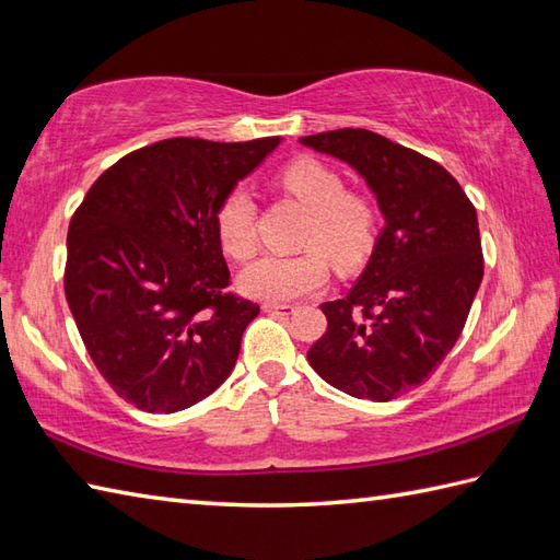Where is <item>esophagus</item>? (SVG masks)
<instances>
[{"instance_id": "34e87169", "label": "esophagus", "mask_w": 560, "mask_h": 560, "mask_svg": "<svg viewBox=\"0 0 560 560\" xmlns=\"http://www.w3.org/2000/svg\"><path fill=\"white\" fill-rule=\"evenodd\" d=\"M266 313H276V316H292L296 313L294 304H264Z\"/></svg>"}]
</instances>
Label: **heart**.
<instances>
[{"mask_svg":"<svg viewBox=\"0 0 560 560\" xmlns=\"http://www.w3.org/2000/svg\"><path fill=\"white\" fill-rule=\"evenodd\" d=\"M278 183L311 213L304 247L299 256H261L240 272V290L266 304L294 302L323 290L330 280L325 252L339 266H353L368 254L375 235L371 201L349 195L345 177L316 159H296L278 175ZM218 244L228 256L244 261L256 249L254 197L247 187H235L218 203L213 215ZM319 252L316 253L315 249Z\"/></svg>","mask_w":560,"mask_h":560,"instance_id":"obj_1","label":"heart"}]
</instances>
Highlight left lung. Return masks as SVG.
Segmentation results:
<instances>
[{"label": "left lung", "instance_id": "1", "mask_svg": "<svg viewBox=\"0 0 560 560\" xmlns=\"http://www.w3.org/2000/svg\"><path fill=\"white\" fill-rule=\"evenodd\" d=\"M299 142L357 171L385 218L351 292L320 306L327 332L308 363L339 392L389 401L425 383L463 332L485 272L475 207L438 161L377 132Z\"/></svg>", "mask_w": 560, "mask_h": 560}]
</instances>
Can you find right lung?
I'll return each instance as SVG.
<instances>
[{"mask_svg": "<svg viewBox=\"0 0 560 560\" xmlns=\"http://www.w3.org/2000/svg\"><path fill=\"white\" fill-rule=\"evenodd\" d=\"M280 138H173L116 161L68 225L63 290L120 399L175 413L221 387L258 304L225 292L213 215Z\"/></svg>", "mask_w": 560, "mask_h": 560, "instance_id": "right-lung-1", "label": "right lung"}]
</instances>
